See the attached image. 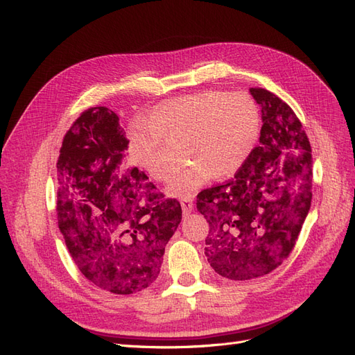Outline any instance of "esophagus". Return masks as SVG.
<instances>
[{"label":"esophagus","instance_id":"34e87169","mask_svg":"<svg viewBox=\"0 0 355 355\" xmlns=\"http://www.w3.org/2000/svg\"><path fill=\"white\" fill-rule=\"evenodd\" d=\"M180 206H182V210H184V214H189L192 211V209H194V204H192V200L191 198H184L180 201Z\"/></svg>","mask_w":355,"mask_h":355}]
</instances>
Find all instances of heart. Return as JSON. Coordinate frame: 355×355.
I'll return each instance as SVG.
<instances>
[{"label": "heart", "instance_id": "b5f03b06", "mask_svg": "<svg viewBox=\"0 0 355 355\" xmlns=\"http://www.w3.org/2000/svg\"><path fill=\"white\" fill-rule=\"evenodd\" d=\"M261 118L243 93L204 92L159 105L128 128L132 161L155 180L166 179L171 146L185 145L192 159L171 175L167 191L191 197L214 176L228 178L245 164L259 141Z\"/></svg>", "mask_w": 355, "mask_h": 355}]
</instances>
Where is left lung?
<instances>
[{
	"label": "left lung",
	"instance_id": "obj_1",
	"mask_svg": "<svg viewBox=\"0 0 355 355\" xmlns=\"http://www.w3.org/2000/svg\"><path fill=\"white\" fill-rule=\"evenodd\" d=\"M261 106L259 146L225 185L201 191L210 232L204 253L230 280L274 271L293 250L313 198V157L299 118L280 98L250 89Z\"/></svg>",
	"mask_w": 355,
	"mask_h": 355
}]
</instances>
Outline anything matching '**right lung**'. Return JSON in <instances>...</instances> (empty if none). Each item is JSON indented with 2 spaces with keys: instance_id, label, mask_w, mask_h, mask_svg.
<instances>
[{
  "instance_id": "right-lung-1",
  "label": "right lung",
  "mask_w": 355,
  "mask_h": 355,
  "mask_svg": "<svg viewBox=\"0 0 355 355\" xmlns=\"http://www.w3.org/2000/svg\"><path fill=\"white\" fill-rule=\"evenodd\" d=\"M118 115L96 106L63 137L58 159V223L81 274L115 295L146 288L159 274L166 244L182 219L137 167Z\"/></svg>"
}]
</instances>
